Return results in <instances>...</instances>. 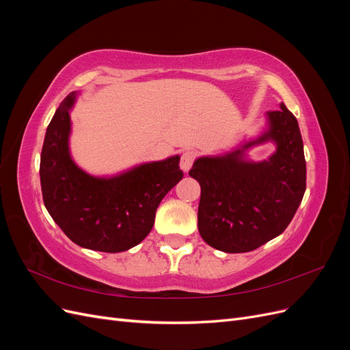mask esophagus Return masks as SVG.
Returning <instances> with one entry per match:
<instances>
[{"instance_id": "esophagus-1", "label": "esophagus", "mask_w": 350, "mask_h": 350, "mask_svg": "<svg viewBox=\"0 0 350 350\" xmlns=\"http://www.w3.org/2000/svg\"><path fill=\"white\" fill-rule=\"evenodd\" d=\"M196 161V153L194 152H184L183 156H181V162H179V166H181V169L184 172H188L189 169H191L193 163Z\"/></svg>"}]
</instances>
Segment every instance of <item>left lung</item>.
Instances as JSON below:
<instances>
[{
  "instance_id": "1",
  "label": "left lung",
  "mask_w": 350,
  "mask_h": 350,
  "mask_svg": "<svg viewBox=\"0 0 350 350\" xmlns=\"http://www.w3.org/2000/svg\"><path fill=\"white\" fill-rule=\"evenodd\" d=\"M266 142L277 149L262 161L247 150ZM201 187L198 232L210 247L248 252L288 228L306 187L304 143L298 121L280 103L266 112V126L251 140L215 156H200L188 172Z\"/></svg>"
}]
</instances>
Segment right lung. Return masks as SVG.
Instances as JSON below:
<instances>
[{
  "label": "right lung",
  "mask_w": 350,
  "mask_h": 350,
  "mask_svg": "<svg viewBox=\"0 0 350 350\" xmlns=\"http://www.w3.org/2000/svg\"><path fill=\"white\" fill-rule=\"evenodd\" d=\"M77 98L79 92L70 93L46 129L39 169L44 203L79 247L122 252L149 235L162 198L183 179L179 156L144 162L109 176L86 172L70 150V112Z\"/></svg>",
  "instance_id": "right-lung-1"
}]
</instances>
